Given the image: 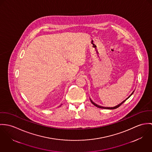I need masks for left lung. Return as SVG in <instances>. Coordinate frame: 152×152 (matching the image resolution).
<instances>
[{
	"label": "left lung",
	"mask_w": 152,
	"mask_h": 152,
	"mask_svg": "<svg viewBox=\"0 0 152 152\" xmlns=\"http://www.w3.org/2000/svg\"><path fill=\"white\" fill-rule=\"evenodd\" d=\"M134 91H133V93L131 94V95H132V94L134 93ZM130 96H129V97H130ZM129 97H128V98H129ZM90 101H91V103H92L93 105H94L96 107H99V108H104V109H110V110H113V109H115V108H117L119 107L120 105H122V104H123V103H124V102L125 101V100H124V101H122L121 103H120L119 104H118V105H117V106H115V107H101V106L98 105H97L96 104H95L94 102H93V101H92V100H91V99H90Z\"/></svg>",
	"instance_id": "8db88e82"
}]
</instances>
